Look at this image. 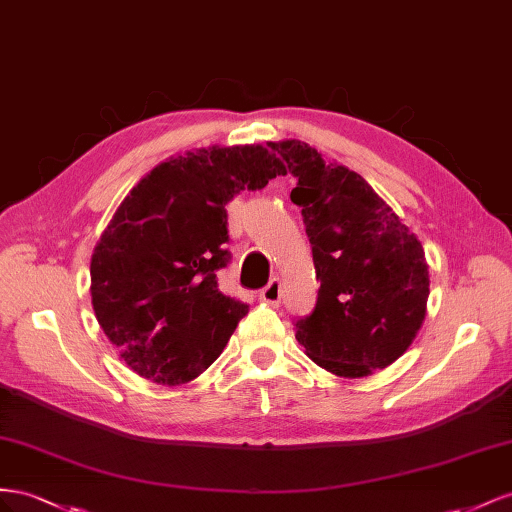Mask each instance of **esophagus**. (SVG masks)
Returning a JSON list of instances; mask_svg holds the SVG:
<instances>
[{"mask_svg":"<svg viewBox=\"0 0 512 512\" xmlns=\"http://www.w3.org/2000/svg\"><path fill=\"white\" fill-rule=\"evenodd\" d=\"M259 300L270 304V306H279L281 304V281L272 279L264 289L259 291Z\"/></svg>","mask_w":512,"mask_h":512,"instance_id":"obj_1","label":"esophagus"}]
</instances>
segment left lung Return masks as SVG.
Listing matches in <instances>:
<instances>
[{"label": "left lung", "instance_id": "left-lung-1", "mask_svg": "<svg viewBox=\"0 0 512 512\" xmlns=\"http://www.w3.org/2000/svg\"><path fill=\"white\" fill-rule=\"evenodd\" d=\"M274 150L298 180L291 201L302 208L319 281L315 309L294 321L298 343L334 375L386 369L427 313L425 251L362 175L296 139Z\"/></svg>", "mask_w": 512, "mask_h": 512}]
</instances>
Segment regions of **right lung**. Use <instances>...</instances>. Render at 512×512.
I'll return each instance as SVG.
<instances>
[{"mask_svg": "<svg viewBox=\"0 0 512 512\" xmlns=\"http://www.w3.org/2000/svg\"><path fill=\"white\" fill-rule=\"evenodd\" d=\"M287 169L274 143L188 152L154 167L128 193L92 255V304L130 369L184 384L221 356L242 300L218 289L231 253L225 203Z\"/></svg>", "mask_w": 512, "mask_h": 512, "instance_id": "add662e5", "label": "right lung"}]
</instances>
